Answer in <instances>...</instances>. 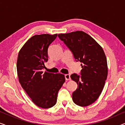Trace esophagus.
Masks as SVG:
<instances>
[{
    "mask_svg": "<svg viewBox=\"0 0 125 125\" xmlns=\"http://www.w3.org/2000/svg\"><path fill=\"white\" fill-rule=\"evenodd\" d=\"M65 80L66 81H68V80H71V77H70V75L68 74H66L65 75Z\"/></svg>",
    "mask_w": 125,
    "mask_h": 125,
    "instance_id": "esophagus-1",
    "label": "esophagus"
}]
</instances>
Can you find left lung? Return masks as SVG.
I'll use <instances>...</instances> for the list:
<instances>
[{"mask_svg":"<svg viewBox=\"0 0 125 125\" xmlns=\"http://www.w3.org/2000/svg\"><path fill=\"white\" fill-rule=\"evenodd\" d=\"M58 36L72 52L76 61L82 62L81 76L75 73L71 76L78 85L72 94L73 102L80 106L91 105L100 97L107 78L105 52L93 37L83 31L60 33Z\"/></svg>","mask_w":125,"mask_h":125,"instance_id":"8db88e82","label":"left lung"}]
</instances>
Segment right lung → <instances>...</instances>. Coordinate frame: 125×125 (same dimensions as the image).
<instances>
[{"instance_id":"1","label":"right lung","mask_w":125,"mask_h":125,"mask_svg":"<svg viewBox=\"0 0 125 125\" xmlns=\"http://www.w3.org/2000/svg\"><path fill=\"white\" fill-rule=\"evenodd\" d=\"M57 34L33 36L20 49L17 60L19 83L37 106L48 109L55 105L57 94L65 81L61 73L53 74L42 69L48 60V48Z\"/></svg>"}]
</instances>
